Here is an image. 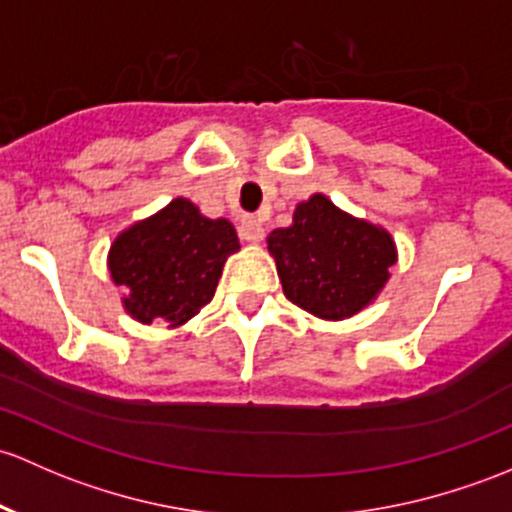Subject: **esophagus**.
I'll return each mask as SVG.
<instances>
[{"label": "esophagus", "mask_w": 512, "mask_h": 512, "mask_svg": "<svg viewBox=\"0 0 512 512\" xmlns=\"http://www.w3.org/2000/svg\"><path fill=\"white\" fill-rule=\"evenodd\" d=\"M240 238L245 242H252V245L262 242V238H265V225H262V220H257V218L242 220V223H240Z\"/></svg>", "instance_id": "obj_1"}]
</instances>
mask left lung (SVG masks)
I'll use <instances>...</instances> for the list:
<instances>
[{
	"mask_svg": "<svg viewBox=\"0 0 512 512\" xmlns=\"http://www.w3.org/2000/svg\"><path fill=\"white\" fill-rule=\"evenodd\" d=\"M284 297L324 321H343L370 306L397 262L392 235L341 211L324 193L294 208L292 225L267 235Z\"/></svg>",
	"mask_w": 512,
	"mask_h": 512,
	"instance_id": "obj_1",
	"label": "left lung"
}]
</instances>
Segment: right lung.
Returning a JSON list of instances; mask_svg holds the SVG:
<instances>
[{
  "label": "right lung",
  "mask_w": 512,
  "mask_h": 512,
  "mask_svg": "<svg viewBox=\"0 0 512 512\" xmlns=\"http://www.w3.org/2000/svg\"><path fill=\"white\" fill-rule=\"evenodd\" d=\"M238 250L230 220L206 218L188 198H174L117 235L107 270L127 289L122 306L134 321L179 328L213 299L225 260Z\"/></svg>",
  "instance_id": "add662e5"
}]
</instances>
